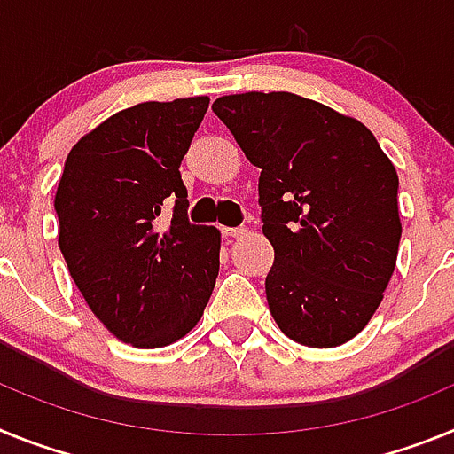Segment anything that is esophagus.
I'll return each mask as SVG.
<instances>
[{
	"instance_id": "esophagus-1",
	"label": "esophagus",
	"mask_w": 454,
	"mask_h": 454,
	"mask_svg": "<svg viewBox=\"0 0 454 454\" xmlns=\"http://www.w3.org/2000/svg\"><path fill=\"white\" fill-rule=\"evenodd\" d=\"M222 235L226 239H239L247 235V231L244 228H222Z\"/></svg>"
}]
</instances>
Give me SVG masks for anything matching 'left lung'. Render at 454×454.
I'll return each instance as SVG.
<instances>
[{"label": "left lung", "mask_w": 454, "mask_h": 454, "mask_svg": "<svg viewBox=\"0 0 454 454\" xmlns=\"http://www.w3.org/2000/svg\"><path fill=\"white\" fill-rule=\"evenodd\" d=\"M212 112L260 168L271 317L299 345L352 340L395 271L393 161L361 121L287 90L216 98Z\"/></svg>", "instance_id": "8db88e82"}]
</instances>
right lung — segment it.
Returning a JSON list of instances; mask_svg holds the SVG:
<instances>
[{
	"mask_svg": "<svg viewBox=\"0 0 454 454\" xmlns=\"http://www.w3.org/2000/svg\"><path fill=\"white\" fill-rule=\"evenodd\" d=\"M207 105L196 96L114 114L73 145L59 180V249L74 286L112 336L139 349L187 336L215 290L222 232L187 222L180 180Z\"/></svg>",
	"mask_w": 454,
	"mask_h": 454,
	"instance_id": "1",
	"label": "right lung"
}]
</instances>
